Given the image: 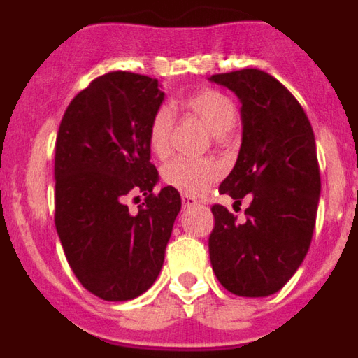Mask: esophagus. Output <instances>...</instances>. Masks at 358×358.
<instances>
[{
	"mask_svg": "<svg viewBox=\"0 0 358 358\" xmlns=\"http://www.w3.org/2000/svg\"><path fill=\"white\" fill-rule=\"evenodd\" d=\"M194 206H197V199L192 197V195H182V208L188 210V208H194Z\"/></svg>",
	"mask_w": 358,
	"mask_h": 358,
	"instance_id": "34e87169",
	"label": "esophagus"
}]
</instances>
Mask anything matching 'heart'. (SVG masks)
<instances>
[{"mask_svg": "<svg viewBox=\"0 0 358 358\" xmlns=\"http://www.w3.org/2000/svg\"><path fill=\"white\" fill-rule=\"evenodd\" d=\"M188 113L201 118L213 136L233 131L236 123V107L229 98L217 90L192 93L181 102ZM173 116L169 107H161L148 127V145L157 157H166L172 145ZM163 181L186 195H201L220 177V166L215 161L173 157L161 170Z\"/></svg>", "mask_w": 358, "mask_h": 358, "instance_id": "obj_1", "label": "heart"}]
</instances>
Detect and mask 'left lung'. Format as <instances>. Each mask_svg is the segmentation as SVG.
<instances>
[{
	"label": "left lung",
	"instance_id": "1",
	"mask_svg": "<svg viewBox=\"0 0 358 358\" xmlns=\"http://www.w3.org/2000/svg\"><path fill=\"white\" fill-rule=\"evenodd\" d=\"M236 94L242 143L218 192L251 204L245 222L215 204L210 260L224 289L242 297L276 294L308 252L321 197L317 152L305 110L285 85L262 69L208 78Z\"/></svg>",
	"mask_w": 358,
	"mask_h": 358
}]
</instances>
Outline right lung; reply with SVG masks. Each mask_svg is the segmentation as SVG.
I'll use <instances>...</instances> for the list:
<instances>
[{
	"instance_id": "add662e5",
	"label": "right lung",
	"mask_w": 358,
	"mask_h": 358,
	"mask_svg": "<svg viewBox=\"0 0 358 358\" xmlns=\"http://www.w3.org/2000/svg\"><path fill=\"white\" fill-rule=\"evenodd\" d=\"M164 100L157 78L113 71L73 98L55 143V227L84 289L129 301L159 276L181 195L154 194L148 127ZM143 193L131 214L124 199Z\"/></svg>"
}]
</instances>
